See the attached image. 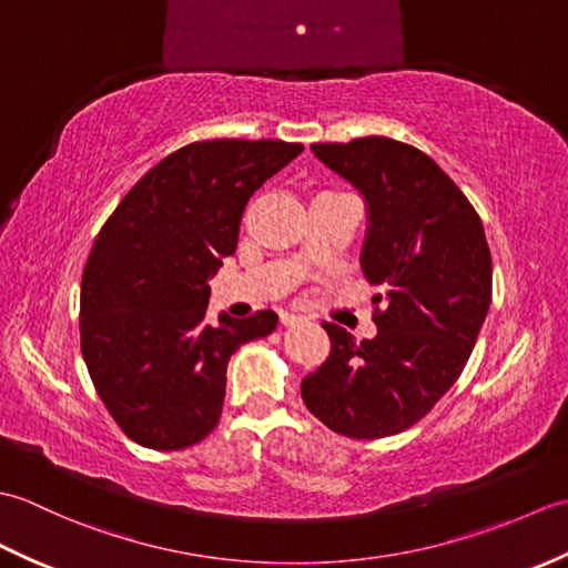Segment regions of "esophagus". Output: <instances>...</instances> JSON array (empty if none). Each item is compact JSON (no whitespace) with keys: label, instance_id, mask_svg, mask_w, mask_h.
I'll use <instances>...</instances> for the list:
<instances>
[{"label":"esophagus","instance_id":"34e87169","mask_svg":"<svg viewBox=\"0 0 568 568\" xmlns=\"http://www.w3.org/2000/svg\"><path fill=\"white\" fill-rule=\"evenodd\" d=\"M305 317L303 315H295V312H281V324H285V327H293V324L303 322Z\"/></svg>","mask_w":568,"mask_h":568}]
</instances>
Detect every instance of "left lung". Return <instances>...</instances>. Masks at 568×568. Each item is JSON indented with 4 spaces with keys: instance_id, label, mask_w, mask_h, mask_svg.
Returning <instances> with one entry per match:
<instances>
[{
    "instance_id": "8db88e82",
    "label": "left lung",
    "mask_w": 568,
    "mask_h": 568,
    "mask_svg": "<svg viewBox=\"0 0 568 568\" xmlns=\"http://www.w3.org/2000/svg\"><path fill=\"white\" fill-rule=\"evenodd\" d=\"M317 159L368 204L361 251L383 303L378 334L356 342L324 322L332 352L303 378V400L348 439H381L413 427L462 376L484 327L493 263L484 224L427 153L395 139L312 143Z\"/></svg>"
}]
</instances>
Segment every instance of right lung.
I'll use <instances>...</instances> for the list:
<instances>
[{
    "instance_id": "obj_1",
    "label": "right lung",
    "mask_w": 568,
    "mask_h": 568,
    "mask_svg": "<svg viewBox=\"0 0 568 568\" xmlns=\"http://www.w3.org/2000/svg\"><path fill=\"white\" fill-rule=\"evenodd\" d=\"M303 149L273 139L187 143L100 229L82 271L80 346L129 439L155 452L202 442L222 417L229 358L277 327L273 310L207 324V281L236 251L253 192Z\"/></svg>"
}]
</instances>
